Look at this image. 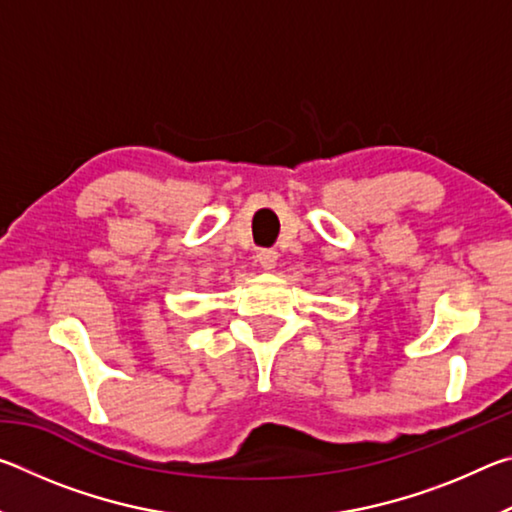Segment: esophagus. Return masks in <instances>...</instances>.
I'll list each match as a JSON object with an SVG mask.
<instances>
[{
    "label": "esophagus",
    "mask_w": 512,
    "mask_h": 512,
    "mask_svg": "<svg viewBox=\"0 0 512 512\" xmlns=\"http://www.w3.org/2000/svg\"><path fill=\"white\" fill-rule=\"evenodd\" d=\"M257 262H259V266L264 268V271H273V268L277 266V253H275L273 248L259 250V253H257Z\"/></svg>",
    "instance_id": "esophagus-1"
}]
</instances>
